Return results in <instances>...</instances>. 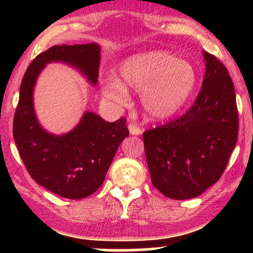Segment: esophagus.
<instances>
[{
	"label": "esophagus",
	"instance_id": "obj_1",
	"mask_svg": "<svg viewBox=\"0 0 253 253\" xmlns=\"http://www.w3.org/2000/svg\"><path fill=\"white\" fill-rule=\"evenodd\" d=\"M129 131L131 134H133V136H139L141 133V129H139L136 124H129Z\"/></svg>",
	"mask_w": 253,
	"mask_h": 253
}]
</instances>
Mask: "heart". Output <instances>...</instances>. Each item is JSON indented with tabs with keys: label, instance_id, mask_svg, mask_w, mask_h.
I'll return each mask as SVG.
<instances>
[{
	"label": "heart",
	"instance_id": "b5f03b06",
	"mask_svg": "<svg viewBox=\"0 0 253 253\" xmlns=\"http://www.w3.org/2000/svg\"><path fill=\"white\" fill-rule=\"evenodd\" d=\"M197 74L190 62L164 50H151L127 57L117 67L116 79H106L102 94L117 105H126V89L140 92L141 106L151 119L176 115L192 94Z\"/></svg>",
	"mask_w": 253,
	"mask_h": 253
}]
</instances>
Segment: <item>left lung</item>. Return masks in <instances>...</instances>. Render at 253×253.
<instances>
[{"label": "left lung", "instance_id": "obj_1", "mask_svg": "<svg viewBox=\"0 0 253 253\" xmlns=\"http://www.w3.org/2000/svg\"><path fill=\"white\" fill-rule=\"evenodd\" d=\"M202 91L179 119L143 133L153 185L171 199H191L219 181L236 146L238 113L233 81L212 54Z\"/></svg>", "mask_w": 253, "mask_h": 253}]
</instances>
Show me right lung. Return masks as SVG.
I'll list each match as a JSON object with an SVG mask.
<instances>
[{"label": "right lung", "instance_id": "right-lung-1", "mask_svg": "<svg viewBox=\"0 0 253 253\" xmlns=\"http://www.w3.org/2000/svg\"><path fill=\"white\" fill-rule=\"evenodd\" d=\"M100 50L95 42L50 47L34 58L20 84L13 117V138L19 155L38 184L64 198H86L101 186L117 148L129 136L126 120L109 123L95 113L86 112L70 132L49 133L34 112V86L40 72L51 62L71 65L95 85Z\"/></svg>", "mask_w": 253, "mask_h": 253}]
</instances>
